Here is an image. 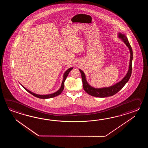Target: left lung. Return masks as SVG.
<instances>
[{
	"label": "left lung",
	"mask_w": 148,
	"mask_h": 148,
	"mask_svg": "<svg viewBox=\"0 0 148 148\" xmlns=\"http://www.w3.org/2000/svg\"><path fill=\"white\" fill-rule=\"evenodd\" d=\"M118 36L121 40H122V41L124 42V43L128 47L130 50V54H131L128 72L126 75L124 77V78L121 81H120L119 82L116 84L115 85L109 87L95 88L91 87V86H90L88 84V82L86 80V79L85 73L82 71V70L79 69V71L82 75L83 88L87 94L91 95V96H94V97H97L101 98L112 96L116 94L117 92L120 91V90L124 86V85H125L128 82L129 79L131 77V73H132V60H133V51H132V47L129 43L127 38L125 34L119 33L118 35Z\"/></svg>",
	"instance_id": "left-lung-1"
}]
</instances>
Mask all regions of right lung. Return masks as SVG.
Returning a JSON list of instances; mask_svg holds the SVG:
<instances>
[{"label": "right lung", "instance_id": "add662e5", "mask_svg": "<svg viewBox=\"0 0 148 148\" xmlns=\"http://www.w3.org/2000/svg\"><path fill=\"white\" fill-rule=\"evenodd\" d=\"M73 69V68H70L69 69H68L64 73V75H63V81L62 82L61 86V87H60V89H59L58 91H56V92L53 93V94H51L45 95H41L36 94L33 93V92H32L31 91L28 90V89H27L26 88H25L23 86H22V85H21L24 88L26 91H28L29 93H30L31 94L33 95L34 96H35V97H36L38 98H42V99H47V98H50L54 97H56V96H57L59 95H60V94L62 92V91H63V89H64V82H65V80H66V79L67 76H68V75H69L70 71L71 70Z\"/></svg>", "mask_w": 148, "mask_h": 148}]
</instances>
